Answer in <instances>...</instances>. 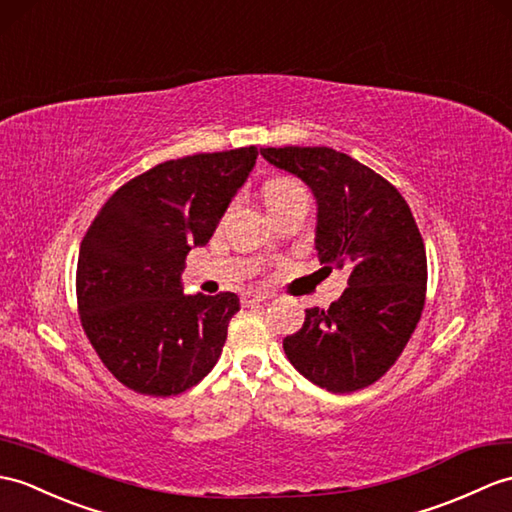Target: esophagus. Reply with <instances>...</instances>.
Returning a JSON list of instances; mask_svg holds the SVG:
<instances>
[{"label": "esophagus", "mask_w": 512, "mask_h": 512, "mask_svg": "<svg viewBox=\"0 0 512 512\" xmlns=\"http://www.w3.org/2000/svg\"><path fill=\"white\" fill-rule=\"evenodd\" d=\"M266 299H268L266 292H246L242 294V305H257Z\"/></svg>", "instance_id": "1"}]
</instances>
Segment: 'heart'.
<instances>
[{
  "mask_svg": "<svg viewBox=\"0 0 512 512\" xmlns=\"http://www.w3.org/2000/svg\"><path fill=\"white\" fill-rule=\"evenodd\" d=\"M261 194H264V202L270 213H277L283 209H292V207H310L312 196H310V189H307L301 181H296V178H288V176H281V178H272L261 189Z\"/></svg>",
  "mask_w": 512,
  "mask_h": 512,
  "instance_id": "obj_1",
  "label": "heart"
}]
</instances>
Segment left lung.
Returning <instances> with one entry per match:
<instances>
[{"instance_id":"1","label":"left lung","mask_w":512,"mask_h":512,"mask_svg":"<svg viewBox=\"0 0 512 512\" xmlns=\"http://www.w3.org/2000/svg\"><path fill=\"white\" fill-rule=\"evenodd\" d=\"M261 157L310 185L320 264L349 272L340 299L329 310H305L283 351L329 392L371 386L399 360L425 305V244L408 202L384 176L334 148H264Z\"/></svg>"}]
</instances>
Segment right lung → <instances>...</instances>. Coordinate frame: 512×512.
Returning <instances> with one entry per match:
<instances>
[{
    "instance_id": "add662e5",
    "label": "right lung",
    "mask_w": 512,
    "mask_h": 512,
    "mask_svg": "<svg viewBox=\"0 0 512 512\" xmlns=\"http://www.w3.org/2000/svg\"><path fill=\"white\" fill-rule=\"evenodd\" d=\"M255 146L172 159L130 178L82 237L76 296L82 329L126 388L181 395L216 366L233 292L183 294L192 246H205L253 170Z\"/></svg>"
}]
</instances>
